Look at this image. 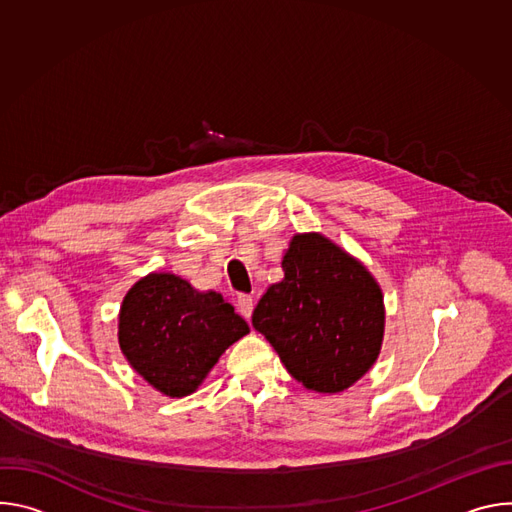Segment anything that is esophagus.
<instances>
[{
  "label": "esophagus",
  "mask_w": 512,
  "mask_h": 512,
  "mask_svg": "<svg viewBox=\"0 0 512 512\" xmlns=\"http://www.w3.org/2000/svg\"><path fill=\"white\" fill-rule=\"evenodd\" d=\"M253 308H255V300H253V296L241 294V296L237 298V310H239V314H241L245 320H249V318H251Z\"/></svg>",
  "instance_id": "esophagus-1"
}]
</instances>
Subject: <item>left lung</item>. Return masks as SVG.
<instances>
[{
    "label": "left lung",
    "mask_w": 512,
    "mask_h": 512,
    "mask_svg": "<svg viewBox=\"0 0 512 512\" xmlns=\"http://www.w3.org/2000/svg\"><path fill=\"white\" fill-rule=\"evenodd\" d=\"M281 267L253 312V328L304 387L338 393L379 356L385 308L373 275L318 233L291 239Z\"/></svg>",
    "instance_id": "1"
}]
</instances>
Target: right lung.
I'll return each instance as SVG.
<instances>
[{
	"instance_id": "add662e5",
	"label": "right lung",
	"mask_w": 512,
	"mask_h": 512,
	"mask_svg": "<svg viewBox=\"0 0 512 512\" xmlns=\"http://www.w3.org/2000/svg\"><path fill=\"white\" fill-rule=\"evenodd\" d=\"M247 322L216 291L200 294L172 273L139 279L123 300L119 346L131 367L168 397L196 391Z\"/></svg>"
}]
</instances>
